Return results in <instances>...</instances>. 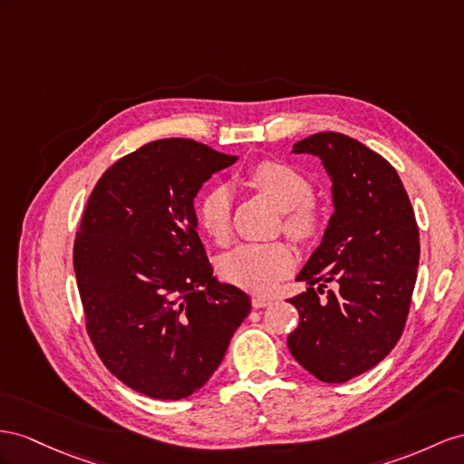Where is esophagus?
<instances>
[{"label": "esophagus", "mask_w": 464, "mask_h": 464, "mask_svg": "<svg viewBox=\"0 0 464 464\" xmlns=\"http://www.w3.org/2000/svg\"><path fill=\"white\" fill-rule=\"evenodd\" d=\"M270 302H272V298H268V295H263V294L253 295V305L255 307H266Z\"/></svg>", "instance_id": "1"}]
</instances>
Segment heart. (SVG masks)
Wrapping results in <instances>:
<instances>
[{
    "label": "heart",
    "mask_w": 464,
    "mask_h": 464,
    "mask_svg": "<svg viewBox=\"0 0 464 464\" xmlns=\"http://www.w3.org/2000/svg\"><path fill=\"white\" fill-rule=\"evenodd\" d=\"M246 180L284 211V231L294 241L307 243L322 231L324 213L312 199L307 178L280 160L253 164ZM233 194L227 186L209 188L199 204V225L216 243H227L231 233ZM294 268V255L284 243H243L219 258L221 276L248 290H270Z\"/></svg>",
    "instance_id": "b5f03b06"
}]
</instances>
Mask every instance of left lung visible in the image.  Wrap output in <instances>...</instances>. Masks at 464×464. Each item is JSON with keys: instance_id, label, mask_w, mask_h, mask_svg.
<instances>
[{"instance_id": "obj_1", "label": "left lung", "mask_w": 464, "mask_h": 464, "mask_svg": "<svg viewBox=\"0 0 464 464\" xmlns=\"http://www.w3.org/2000/svg\"><path fill=\"white\" fill-rule=\"evenodd\" d=\"M294 152L322 159L335 213L298 275L310 288L290 300L300 324L288 349L317 380L341 384L371 371L401 337L420 229L394 166L362 142L327 130L295 142Z\"/></svg>"}]
</instances>
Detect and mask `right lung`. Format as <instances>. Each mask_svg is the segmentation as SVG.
<instances>
[{
  "mask_svg": "<svg viewBox=\"0 0 464 464\" xmlns=\"http://www.w3.org/2000/svg\"><path fill=\"white\" fill-rule=\"evenodd\" d=\"M229 157L192 139H160L111 164L74 241L86 329L123 384L157 400L204 386L251 312L248 295L213 276L194 198Z\"/></svg>",
  "mask_w": 464,
  "mask_h": 464,
  "instance_id": "obj_1",
  "label": "right lung"
}]
</instances>
